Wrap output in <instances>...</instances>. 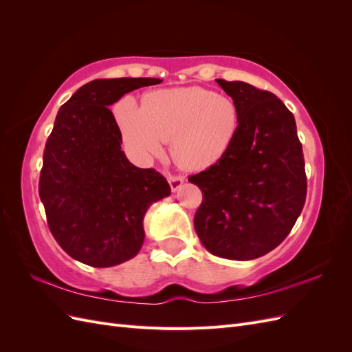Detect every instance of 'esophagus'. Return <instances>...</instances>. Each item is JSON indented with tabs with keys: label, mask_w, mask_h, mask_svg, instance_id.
<instances>
[{
	"label": "esophagus",
	"mask_w": 352,
	"mask_h": 352,
	"mask_svg": "<svg viewBox=\"0 0 352 352\" xmlns=\"http://www.w3.org/2000/svg\"><path fill=\"white\" fill-rule=\"evenodd\" d=\"M184 182H185V179L182 176H168V184H170V188H172L173 192H176V190L182 188Z\"/></svg>",
	"instance_id": "esophagus-1"
}]
</instances>
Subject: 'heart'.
<instances>
[{"instance_id": "b5f03b06", "label": "heart", "mask_w": 352, "mask_h": 352, "mask_svg": "<svg viewBox=\"0 0 352 352\" xmlns=\"http://www.w3.org/2000/svg\"><path fill=\"white\" fill-rule=\"evenodd\" d=\"M123 142L131 154L146 162L162 155L172 140L175 162L186 170L210 167L228 154L239 132L236 102L199 87L162 89L145 107L132 97L117 105Z\"/></svg>"}]
</instances>
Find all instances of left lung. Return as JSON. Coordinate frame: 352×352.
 Instances as JSON below:
<instances>
[{
	"label": "left lung",
	"instance_id": "1",
	"mask_svg": "<svg viewBox=\"0 0 352 352\" xmlns=\"http://www.w3.org/2000/svg\"><path fill=\"white\" fill-rule=\"evenodd\" d=\"M236 102L239 132L228 154L188 180L202 192L194 226L212 255L247 261L270 252L300 217L307 177L294 114L269 91L216 79Z\"/></svg>",
	"mask_w": 352,
	"mask_h": 352
}]
</instances>
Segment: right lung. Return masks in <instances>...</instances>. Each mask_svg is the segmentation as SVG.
I'll list each match as a JSON object with an SVG mask.
<instances>
[{
  "instance_id": "obj_1",
  "label": "right lung",
  "mask_w": 352,
  "mask_h": 352,
  "mask_svg": "<svg viewBox=\"0 0 352 352\" xmlns=\"http://www.w3.org/2000/svg\"><path fill=\"white\" fill-rule=\"evenodd\" d=\"M155 78L97 79L60 107L45 144L39 198L48 226L72 258L113 267L133 258L144 239V217L170 195L154 168L133 166L122 151V133L110 105Z\"/></svg>"
}]
</instances>
